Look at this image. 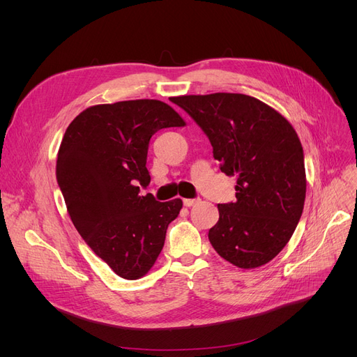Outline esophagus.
<instances>
[{"label":"esophagus","mask_w":357,"mask_h":357,"mask_svg":"<svg viewBox=\"0 0 357 357\" xmlns=\"http://www.w3.org/2000/svg\"><path fill=\"white\" fill-rule=\"evenodd\" d=\"M199 201H201L199 198H185L183 199V205H185V207H192V205L198 204Z\"/></svg>","instance_id":"obj_1"}]
</instances>
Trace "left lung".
Wrapping results in <instances>:
<instances>
[{
    "mask_svg": "<svg viewBox=\"0 0 357 357\" xmlns=\"http://www.w3.org/2000/svg\"><path fill=\"white\" fill-rule=\"evenodd\" d=\"M202 128L221 172L237 176L236 202L218 204L208 238L241 269L271 261L301 218L307 191L304 150L291 123L245 93L215 92L172 100Z\"/></svg>",
    "mask_w": 357,
    "mask_h": 357,
    "instance_id": "8db88e82",
    "label": "left lung"
}]
</instances>
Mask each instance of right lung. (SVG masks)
<instances>
[{
	"label": "right lung",
	"mask_w": 357,
	"mask_h": 357,
	"mask_svg": "<svg viewBox=\"0 0 357 357\" xmlns=\"http://www.w3.org/2000/svg\"><path fill=\"white\" fill-rule=\"evenodd\" d=\"M182 126L167 104L133 100L89 107L65 131L56 179L69 217L92 252L124 279H139L155 265L169 222L182 208L179 198L140 195L150 183V137Z\"/></svg>",
	"instance_id": "add662e5"
}]
</instances>
